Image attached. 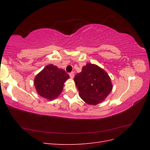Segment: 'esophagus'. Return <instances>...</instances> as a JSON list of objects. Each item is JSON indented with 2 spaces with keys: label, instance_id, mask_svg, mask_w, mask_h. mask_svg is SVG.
I'll return each instance as SVG.
<instances>
[{
  "label": "esophagus",
  "instance_id": "34e87169",
  "mask_svg": "<svg viewBox=\"0 0 150 150\" xmlns=\"http://www.w3.org/2000/svg\"><path fill=\"white\" fill-rule=\"evenodd\" d=\"M69 76L71 77V79H73L74 77V72H70V73H69Z\"/></svg>",
  "mask_w": 150,
  "mask_h": 150
}]
</instances>
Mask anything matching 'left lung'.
<instances>
[{
	"label": "left lung",
	"instance_id": "1",
	"mask_svg": "<svg viewBox=\"0 0 150 150\" xmlns=\"http://www.w3.org/2000/svg\"><path fill=\"white\" fill-rule=\"evenodd\" d=\"M74 82L81 98L93 105L104 101L112 89L110 77L107 72L91 63L83 67L82 71L75 76Z\"/></svg>",
	"mask_w": 150,
	"mask_h": 150
}]
</instances>
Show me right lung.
Listing matches in <instances>:
<instances>
[{"instance_id": "add662e5", "label": "right lung", "mask_w": 150, "mask_h": 150, "mask_svg": "<svg viewBox=\"0 0 150 150\" xmlns=\"http://www.w3.org/2000/svg\"><path fill=\"white\" fill-rule=\"evenodd\" d=\"M69 78V74L64 70L49 64L36 75L34 86L40 96L52 100L61 94L64 83Z\"/></svg>"}]
</instances>
